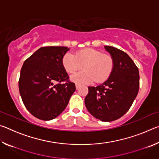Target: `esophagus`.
<instances>
[{
    "label": "esophagus",
    "mask_w": 159,
    "mask_h": 159,
    "mask_svg": "<svg viewBox=\"0 0 159 159\" xmlns=\"http://www.w3.org/2000/svg\"><path fill=\"white\" fill-rule=\"evenodd\" d=\"M76 89H77V90L79 89V84H78V83H76Z\"/></svg>",
    "instance_id": "esophagus-1"
}]
</instances>
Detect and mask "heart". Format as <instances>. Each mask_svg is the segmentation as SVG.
<instances>
[{"label":"heart","mask_w":159,"mask_h":159,"mask_svg":"<svg viewBox=\"0 0 159 159\" xmlns=\"http://www.w3.org/2000/svg\"><path fill=\"white\" fill-rule=\"evenodd\" d=\"M66 71L73 74L82 68L83 71L74 74L71 80L77 83H97L105 82L111 76L114 68V60L109 54L86 48L77 51L75 55L66 53L62 59Z\"/></svg>","instance_id":"obj_1"}]
</instances>
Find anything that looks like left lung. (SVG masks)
Wrapping results in <instances>:
<instances>
[{
    "mask_svg": "<svg viewBox=\"0 0 159 159\" xmlns=\"http://www.w3.org/2000/svg\"><path fill=\"white\" fill-rule=\"evenodd\" d=\"M105 49L114 58V70L102 85L88 87L85 104L94 117L109 122L118 119L130 108L139 91V75L127 53L109 45Z\"/></svg>",
    "mask_w": 159,
    "mask_h": 159,
    "instance_id": "8db88e82",
    "label": "left lung"
}]
</instances>
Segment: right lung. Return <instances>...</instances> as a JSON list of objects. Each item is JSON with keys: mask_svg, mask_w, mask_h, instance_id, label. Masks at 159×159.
<instances>
[{"mask_svg": "<svg viewBox=\"0 0 159 159\" xmlns=\"http://www.w3.org/2000/svg\"><path fill=\"white\" fill-rule=\"evenodd\" d=\"M69 50L62 46L42 47L21 67L19 79L21 98L26 108L37 118L49 120L58 116L76 90L62 64Z\"/></svg>", "mask_w": 159, "mask_h": 159, "instance_id": "right-lung-1", "label": "right lung"}]
</instances>
